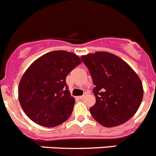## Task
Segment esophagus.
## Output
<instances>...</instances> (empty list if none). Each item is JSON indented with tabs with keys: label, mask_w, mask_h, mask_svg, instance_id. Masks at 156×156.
Returning a JSON list of instances; mask_svg holds the SVG:
<instances>
[{
	"label": "esophagus",
	"mask_w": 156,
	"mask_h": 156,
	"mask_svg": "<svg viewBox=\"0 0 156 156\" xmlns=\"http://www.w3.org/2000/svg\"><path fill=\"white\" fill-rule=\"evenodd\" d=\"M84 98V95H81V96H78V99H80V100H81V99H82V98Z\"/></svg>",
	"instance_id": "1"
}]
</instances>
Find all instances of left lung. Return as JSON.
Instances as JSON below:
<instances>
[{"label":"left lung","instance_id":"8db88e82","mask_svg":"<svg viewBox=\"0 0 156 156\" xmlns=\"http://www.w3.org/2000/svg\"><path fill=\"white\" fill-rule=\"evenodd\" d=\"M81 59L92 78L96 102L89 111L105 127H115L131 119L138 111L143 87L132 68L113 54L98 51Z\"/></svg>","mask_w":156,"mask_h":156}]
</instances>
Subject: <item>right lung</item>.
<instances>
[{
  "label": "right lung",
  "mask_w": 156,
  "mask_h": 156,
  "mask_svg": "<svg viewBox=\"0 0 156 156\" xmlns=\"http://www.w3.org/2000/svg\"><path fill=\"white\" fill-rule=\"evenodd\" d=\"M75 54L55 51L42 55L30 65L19 83L18 98L27 117L44 127H55L73 111L66 77L81 64Z\"/></svg>",
  "instance_id": "add662e5"
}]
</instances>
